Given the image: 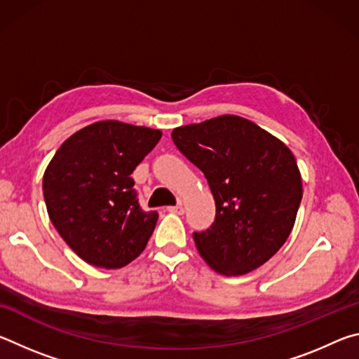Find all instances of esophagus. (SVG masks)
Segmentation results:
<instances>
[{
	"label": "esophagus",
	"mask_w": 359,
	"mask_h": 359,
	"mask_svg": "<svg viewBox=\"0 0 359 359\" xmlns=\"http://www.w3.org/2000/svg\"><path fill=\"white\" fill-rule=\"evenodd\" d=\"M169 212H172V214H184V205L177 204V205H169L168 208Z\"/></svg>",
	"instance_id": "34e87169"
}]
</instances>
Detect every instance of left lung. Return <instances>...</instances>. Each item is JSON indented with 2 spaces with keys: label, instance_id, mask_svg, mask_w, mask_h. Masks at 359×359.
Returning a JSON list of instances; mask_svg holds the SVG:
<instances>
[{
  "label": "left lung",
  "instance_id": "8db88e82",
  "mask_svg": "<svg viewBox=\"0 0 359 359\" xmlns=\"http://www.w3.org/2000/svg\"><path fill=\"white\" fill-rule=\"evenodd\" d=\"M172 141L204 172L215 220L193 233L212 269L242 276L278 252L293 229L302 198L294 155L253 121L236 115L180 126Z\"/></svg>",
  "mask_w": 359,
  "mask_h": 359
}]
</instances>
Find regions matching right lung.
Listing matches in <instances>:
<instances>
[{"label":"right lung","mask_w":359,"mask_h":359,"mask_svg":"<svg viewBox=\"0 0 359 359\" xmlns=\"http://www.w3.org/2000/svg\"><path fill=\"white\" fill-rule=\"evenodd\" d=\"M160 139V130L106 120L53 155L42 179L48 217L88 264L118 269L147 245L158 212L141 208L131 174Z\"/></svg>","instance_id":"1"}]
</instances>
